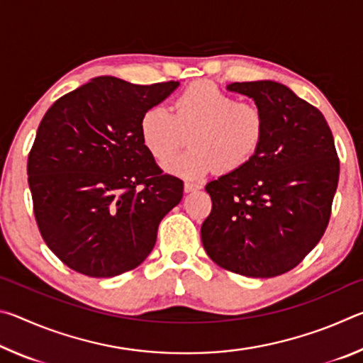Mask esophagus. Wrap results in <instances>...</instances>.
Returning <instances> with one entry per match:
<instances>
[{
	"label": "esophagus",
	"instance_id": "esophagus-1",
	"mask_svg": "<svg viewBox=\"0 0 363 363\" xmlns=\"http://www.w3.org/2000/svg\"><path fill=\"white\" fill-rule=\"evenodd\" d=\"M201 186L200 184H196V182H186L184 184V190H186V192H192V190H196V189H200Z\"/></svg>",
	"mask_w": 363,
	"mask_h": 363
}]
</instances>
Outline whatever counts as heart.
Segmentation results:
<instances>
[{"label":"heart","mask_w":363,"mask_h":363,"mask_svg":"<svg viewBox=\"0 0 363 363\" xmlns=\"http://www.w3.org/2000/svg\"><path fill=\"white\" fill-rule=\"evenodd\" d=\"M266 116L259 106L238 102L210 82H195L174 101V115L162 106L147 108L140 116L139 133L145 149L163 160L189 134L191 147L164 160L168 173L200 177L216 168L233 173L243 168L262 143Z\"/></svg>","instance_id":"heart-1"}]
</instances>
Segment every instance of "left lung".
Listing matches in <instances>:
<instances>
[{
  "label": "left lung",
  "mask_w": 363,
  "mask_h": 363,
  "mask_svg": "<svg viewBox=\"0 0 363 363\" xmlns=\"http://www.w3.org/2000/svg\"><path fill=\"white\" fill-rule=\"evenodd\" d=\"M251 97L266 131L243 168L206 184L210 216L201 242L211 259L247 277L296 267L327 229L340 179L335 139L322 112L275 82L227 86Z\"/></svg>",
  "instance_id": "1"
}]
</instances>
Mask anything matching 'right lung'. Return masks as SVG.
Segmentation results:
<instances>
[{"label":"right lung","mask_w":363,"mask_h":363,"mask_svg":"<svg viewBox=\"0 0 363 363\" xmlns=\"http://www.w3.org/2000/svg\"><path fill=\"white\" fill-rule=\"evenodd\" d=\"M177 82L133 84L97 77L49 107L27 174L43 240L88 277L138 267L155 247L160 220L182 199L140 139L139 121Z\"/></svg>","instance_id":"obj_1"}]
</instances>
